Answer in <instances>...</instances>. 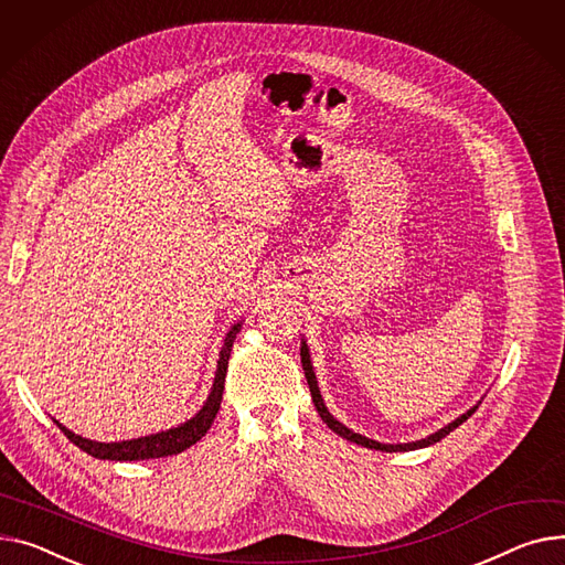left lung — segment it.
<instances>
[{
	"instance_id": "obj_1",
	"label": "left lung",
	"mask_w": 565,
	"mask_h": 565,
	"mask_svg": "<svg viewBox=\"0 0 565 565\" xmlns=\"http://www.w3.org/2000/svg\"><path fill=\"white\" fill-rule=\"evenodd\" d=\"M299 356H302V367H305V374H307V382H309V388H311V397H313V404H316V408H318V413H320V418L327 423V427L331 429V431H335L338 436H343L345 440H352V443H356V445H363V447H370V449H380V452H408V449H420V447H429V445H434V443H438L440 438H445L449 431H455L459 425H463L472 413L477 411V406H472L470 411H466L463 416H459L457 420H452L449 425H445L443 429H438V431H434V434H429L427 438H420V440H413V443H397V445H391V443H380V440H372V438H365V436H361V434H356V431H352V429H348L343 423H338L331 413H329V408L324 406V399H322V395H320V388H318V382H316V372H313V365H311V354H309V345H307V341L302 338V348H299Z\"/></svg>"
}]
</instances>
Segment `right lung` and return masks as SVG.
<instances>
[{
    "label": "right lung",
    "instance_id": "add662e5",
    "mask_svg": "<svg viewBox=\"0 0 565 565\" xmlns=\"http://www.w3.org/2000/svg\"><path fill=\"white\" fill-rule=\"evenodd\" d=\"M243 322H236L230 333L224 335V345L220 350V359H217V370H215V380H213V388L204 402V406L195 413L191 420H185L172 429L159 431V434H149V436H140V438H131V440H118V443H99V440H88L84 436H77L74 431H70L67 427H63L58 420L56 427L74 443L79 449H84L86 455L95 457V459H108V461H145V459H161V457H172L183 452L191 445H195L213 425L217 411H220V402H222V391H224V377H227V367H230V356H232V345L234 338L241 331Z\"/></svg>",
    "mask_w": 565,
    "mask_h": 565
}]
</instances>
